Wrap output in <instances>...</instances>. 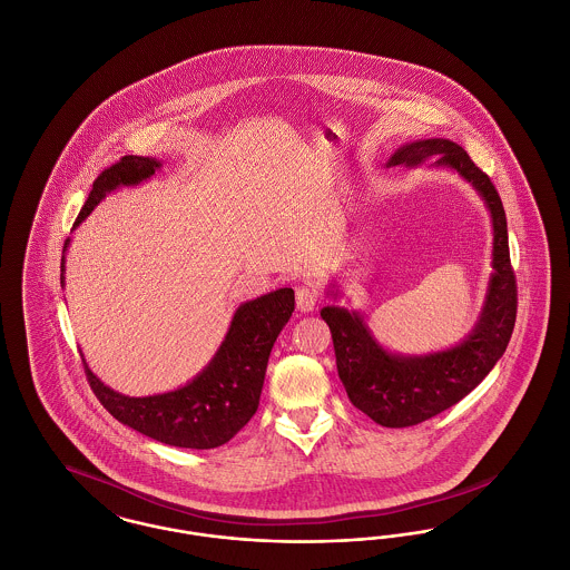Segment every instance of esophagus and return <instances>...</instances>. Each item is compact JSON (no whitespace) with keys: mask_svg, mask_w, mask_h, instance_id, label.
I'll list each match as a JSON object with an SVG mask.
<instances>
[{"mask_svg":"<svg viewBox=\"0 0 570 570\" xmlns=\"http://www.w3.org/2000/svg\"><path fill=\"white\" fill-rule=\"evenodd\" d=\"M318 303V293L314 286H298L297 288V309L301 314L314 312Z\"/></svg>","mask_w":570,"mask_h":570,"instance_id":"esophagus-1","label":"esophagus"}]
</instances>
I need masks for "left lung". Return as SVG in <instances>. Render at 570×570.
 <instances>
[{
	"label": "left lung",
	"instance_id": "1",
	"mask_svg": "<svg viewBox=\"0 0 570 570\" xmlns=\"http://www.w3.org/2000/svg\"><path fill=\"white\" fill-rule=\"evenodd\" d=\"M458 173L481 196L491 217V275L481 314L472 331L451 348L428 354L384 348L365 318L344 305H325L321 316L331 328L337 374L354 407L382 428H410L458 404L488 376L504 354L517 314L515 275L502 200L488 175L449 138L412 140L391 154L386 166L421 164ZM326 297L337 301L333 282Z\"/></svg>",
	"mask_w": 570,
	"mask_h": 570
}]
</instances>
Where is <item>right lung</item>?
Returning <instances> with one entry per match:
<instances>
[{
  "mask_svg": "<svg viewBox=\"0 0 570 570\" xmlns=\"http://www.w3.org/2000/svg\"><path fill=\"white\" fill-rule=\"evenodd\" d=\"M163 160L145 156H126L107 168L82 205L75 228L109 194L149 181ZM70 245L66 239L63 254ZM66 256L61 258V286ZM295 312V291L277 288L263 297L242 303L212 361L184 386L147 397H130L112 391L85 363L87 380L110 414L168 446L216 449L226 444L254 416L273 344Z\"/></svg>",
  "mask_w": 570,
  "mask_h": 570,
  "instance_id": "add662e5",
  "label": "right lung"
}]
</instances>
